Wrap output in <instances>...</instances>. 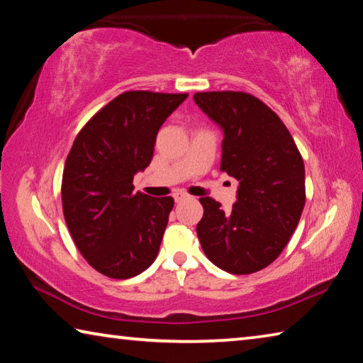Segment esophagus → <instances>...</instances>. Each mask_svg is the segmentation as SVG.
<instances>
[{
	"instance_id": "1",
	"label": "esophagus",
	"mask_w": 363,
	"mask_h": 363,
	"mask_svg": "<svg viewBox=\"0 0 363 363\" xmlns=\"http://www.w3.org/2000/svg\"><path fill=\"white\" fill-rule=\"evenodd\" d=\"M173 196H174L176 201H182V200H186L189 195L186 192H182V190H176V192L173 194Z\"/></svg>"
}]
</instances>
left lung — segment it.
Wrapping results in <instances>:
<instances>
[{"label": "left lung", "instance_id": "left-lung-1", "mask_svg": "<svg viewBox=\"0 0 363 363\" xmlns=\"http://www.w3.org/2000/svg\"><path fill=\"white\" fill-rule=\"evenodd\" d=\"M194 101L224 133L220 171L238 181L237 201L224 211L200 199L196 235L214 266L253 274L277 259L306 203L304 162L279 115L240 91L196 93Z\"/></svg>", "mask_w": 363, "mask_h": 363}]
</instances>
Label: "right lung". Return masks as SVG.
Wrapping results in <instances>:
<instances>
[{
    "mask_svg": "<svg viewBox=\"0 0 363 363\" xmlns=\"http://www.w3.org/2000/svg\"><path fill=\"white\" fill-rule=\"evenodd\" d=\"M187 94L126 91L78 133L65 160L62 210L79 253L110 279H131L155 261L173 196L134 192L158 130Z\"/></svg>",
    "mask_w": 363,
    "mask_h": 363,
    "instance_id": "1",
    "label": "right lung"
}]
</instances>
